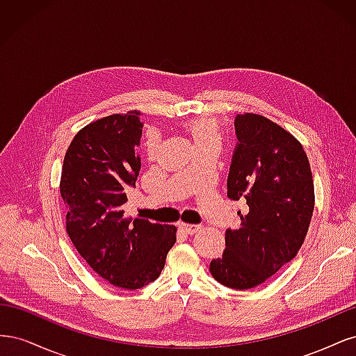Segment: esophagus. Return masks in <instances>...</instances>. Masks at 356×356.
Wrapping results in <instances>:
<instances>
[{"mask_svg":"<svg viewBox=\"0 0 356 356\" xmlns=\"http://www.w3.org/2000/svg\"><path fill=\"white\" fill-rule=\"evenodd\" d=\"M179 227H181L182 232L187 233V234H193V233H196V232H199L202 229L199 224H186V222H182Z\"/></svg>","mask_w":356,"mask_h":356,"instance_id":"obj_1","label":"esophagus"}]
</instances>
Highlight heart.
Returning a JSON list of instances; mask_svg holds the SVG:
<instances>
[{"mask_svg": "<svg viewBox=\"0 0 356 356\" xmlns=\"http://www.w3.org/2000/svg\"><path fill=\"white\" fill-rule=\"evenodd\" d=\"M187 131L190 132L193 143L195 145H203L208 143H220L221 141V132H220V126L218 123L213 120V118L209 117H202V118H195L186 124ZM147 153L149 156H153L156 153V149L159 147V136L156 132L149 131L147 134Z\"/></svg>", "mask_w": 356, "mask_h": 356, "instance_id": "heart-1", "label": "heart"}]
</instances>
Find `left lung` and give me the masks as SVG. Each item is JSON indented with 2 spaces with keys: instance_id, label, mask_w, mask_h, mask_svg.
Returning <instances> with one entry per match:
<instances>
[{
  "instance_id": "8db88e82",
  "label": "left lung",
  "mask_w": 356,
  "mask_h": 356,
  "mask_svg": "<svg viewBox=\"0 0 356 356\" xmlns=\"http://www.w3.org/2000/svg\"><path fill=\"white\" fill-rule=\"evenodd\" d=\"M236 136L227 196L245 199L241 229L225 230V250L211 261L215 281L250 289L261 285L297 255L315 208L314 178L303 147L268 118H234Z\"/></svg>"
}]
</instances>
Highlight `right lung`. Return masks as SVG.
I'll return each instance as SVG.
<instances>
[{
    "instance_id": "add662e5",
    "label": "right lung",
    "mask_w": 356,
    "mask_h": 356,
    "mask_svg": "<svg viewBox=\"0 0 356 356\" xmlns=\"http://www.w3.org/2000/svg\"><path fill=\"white\" fill-rule=\"evenodd\" d=\"M139 111L106 115L74 136L60 175L67 233L79 254L111 285L138 289L156 281L177 242V227L126 218V190L135 187L143 135Z\"/></svg>"
}]
</instances>
